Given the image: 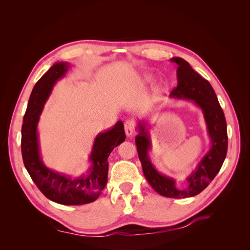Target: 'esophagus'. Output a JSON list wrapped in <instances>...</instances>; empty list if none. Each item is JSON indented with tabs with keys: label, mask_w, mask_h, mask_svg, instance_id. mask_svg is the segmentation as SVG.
I'll use <instances>...</instances> for the list:
<instances>
[{
	"label": "esophagus",
	"mask_w": 250,
	"mask_h": 250,
	"mask_svg": "<svg viewBox=\"0 0 250 250\" xmlns=\"http://www.w3.org/2000/svg\"><path fill=\"white\" fill-rule=\"evenodd\" d=\"M135 123L133 122V121H126L125 122V125H124V128H125V133L127 137H131V135L135 132Z\"/></svg>",
	"instance_id": "obj_1"
}]
</instances>
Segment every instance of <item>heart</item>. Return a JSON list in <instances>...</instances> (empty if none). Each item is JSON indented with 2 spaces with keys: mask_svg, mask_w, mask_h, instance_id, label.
<instances>
[{
  "mask_svg": "<svg viewBox=\"0 0 250 250\" xmlns=\"http://www.w3.org/2000/svg\"><path fill=\"white\" fill-rule=\"evenodd\" d=\"M145 80H146V81H150V80H151V76H149V75H146V76H145Z\"/></svg>",
  "mask_w": 250,
  "mask_h": 250,
  "instance_id": "b5f03b06",
  "label": "heart"
}]
</instances>
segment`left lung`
Listing matches in <instances>:
<instances>
[{
    "label": "left lung",
    "instance_id": "8db88e82",
    "mask_svg": "<svg viewBox=\"0 0 250 250\" xmlns=\"http://www.w3.org/2000/svg\"><path fill=\"white\" fill-rule=\"evenodd\" d=\"M171 62L177 63L178 69L177 86L173 88L170 97L193 101L201 108L210 138V149L191 175L187 177V185L184 188H176L175 180L163 175L150 161L148 151L151 142L144 121L138 125L140 133L135 137V145L144 175L150 186L165 197L187 198L201 193L220 171L228 152V129L223 110L209 82L195 72L185 59L174 57Z\"/></svg>",
    "mask_w": 250,
    "mask_h": 250
}]
</instances>
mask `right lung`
<instances>
[{"instance_id":"add662e5","label":"right lung","mask_w":250,"mask_h":250,"mask_svg":"<svg viewBox=\"0 0 250 250\" xmlns=\"http://www.w3.org/2000/svg\"><path fill=\"white\" fill-rule=\"evenodd\" d=\"M69 62H56L36 82L30 95L21 126V155L25 168L40 191L52 201L64 206H81L95 201L107 183V158L113 148L125 141L124 125L121 121L111 129L96 137L89 161L92 167L86 175L78 178L47 168L40 154L37 124L53 86L70 67Z\"/></svg>"}]
</instances>
